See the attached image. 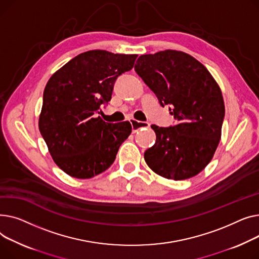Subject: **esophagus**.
I'll return each mask as SVG.
<instances>
[{"instance_id":"1","label":"esophagus","mask_w":259,"mask_h":259,"mask_svg":"<svg viewBox=\"0 0 259 259\" xmlns=\"http://www.w3.org/2000/svg\"><path fill=\"white\" fill-rule=\"evenodd\" d=\"M131 124L133 127V133H138L139 131H142L144 128H148L150 124L148 122H140V121H137L135 119L131 120Z\"/></svg>"}]
</instances>
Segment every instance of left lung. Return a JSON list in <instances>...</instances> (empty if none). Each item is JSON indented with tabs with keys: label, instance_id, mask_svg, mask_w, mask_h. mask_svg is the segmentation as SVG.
Instances as JSON below:
<instances>
[{
	"label": "left lung",
	"instance_id": "obj_1",
	"mask_svg": "<svg viewBox=\"0 0 259 259\" xmlns=\"http://www.w3.org/2000/svg\"><path fill=\"white\" fill-rule=\"evenodd\" d=\"M137 72L162 106L169 104L176 124H153L155 144L145 150L150 169L175 181L201 172L220 143L225 118L222 91L199 60L187 53L165 50L141 55Z\"/></svg>",
	"mask_w": 259,
	"mask_h": 259
}]
</instances>
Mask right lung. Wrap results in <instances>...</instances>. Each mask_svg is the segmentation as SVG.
<instances>
[{"label":"right lung","instance_id":"obj_1","mask_svg":"<svg viewBox=\"0 0 259 259\" xmlns=\"http://www.w3.org/2000/svg\"><path fill=\"white\" fill-rule=\"evenodd\" d=\"M137 56L88 51L72 58L46 84L38 128L54 162L69 176L90 179L103 172L131 135L128 121L108 123L96 116Z\"/></svg>","mask_w":259,"mask_h":259}]
</instances>
